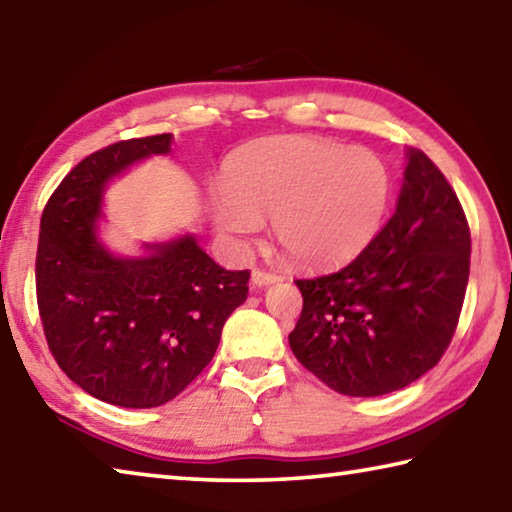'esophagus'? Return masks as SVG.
I'll use <instances>...</instances> for the list:
<instances>
[{"label": "esophagus", "instance_id": "obj_1", "mask_svg": "<svg viewBox=\"0 0 512 512\" xmlns=\"http://www.w3.org/2000/svg\"><path fill=\"white\" fill-rule=\"evenodd\" d=\"M279 281H281L279 274H272V272H265V270L251 272V285H254V288H267V285H274Z\"/></svg>", "mask_w": 512, "mask_h": 512}]
</instances>
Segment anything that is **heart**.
<instances>
[{
	"label": "heart",
	"instance_id": "1",
	"mask_svg": "<svg viewBox=\"0 0 512 512\" xmlns=\"http://www.w3.org/2000/svg\"><path fill=\"white\" fill-rule=\"evenodd\" d=\"M391 202V173L366 148L317 137L249 143L224 166V191L211 195L215 229L242 247L270 227L294 263L328 270L353 261L378 236Z\"/></svg>",
	"mask_w": 512,
	"mask_h": 512
}]
</instances>
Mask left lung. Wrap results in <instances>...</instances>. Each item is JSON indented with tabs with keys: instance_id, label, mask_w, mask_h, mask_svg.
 <instances>
[{
	"instance_id": "obj_1",
	"label": "left lung",
	"mask_w": 512,
	"mask_h": 512,
	"mask_svg": "<svg viewBox=\"0 0 512 512\" xmlns=\"http://www.w3.org/2000/svg\"><path fill=\"white\" fill-rule=\"evenodd\" d=\"M470 229L445 175L407 150L396 213L351 265L301 279L290 348L330 389L375 398L434 369L459 324Z\"/></svg>"
}]
</instances>
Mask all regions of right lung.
Returning <instances> with one entry per match:
<instances>
[{
  "label": "right lung",
  "mask_w": 512,
  "mask_h": 512,
  "mask_svg": "<svg viewBox=\"0 0 512 512\" xmlns=\"http://www.w3.org/2000/svg\"><path fill=\"white\" fill-rule=\"evenodd\" d=\"M173 134L112 143L62 179L40 222L35 290L44 337L71 382L128 409L166 405L218 351L224 321L247 299L249 272H229L193 233L143 242L121 256L98 238L103 195L114 177Z\"/></svg>",
  "instance_id": "right-lung-1"
}]
</instances>
